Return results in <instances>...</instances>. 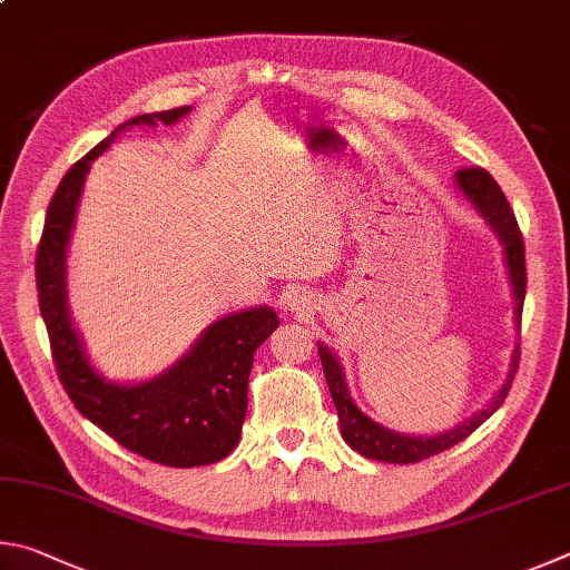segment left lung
<instances>
[{"label": "left lung", "mask_w": 570, "mask_h": 570, "mask_svg": "<svg viewBox=\"0 0 570 570\" xmlns=\"http://www.w3.org/2000/svg\"><path fill=\"white\" fill-rule=\"evenodd\" d=\"M458 185H461L468 199H471V203L481 209V213L488 217V223L498 229V235H501V239H503L505 263H508V269H511L513 293H515V315H518V323H521L528 277H525L523 233H521V227H518L513 207L505 199L503 189L498 187V183L491 177V173H485L483 167L458 169ZM317 353H321L325 381H327V387H331L337 417H341V431H343L345 443L361 455L373 458V461H383V463H421V461H425V458H433L438 453L448 451V448H453L461 441H465V438L471 435L478 425H483L488 417H491L498 407L503 405V401L508 397V391H511V385H513V377L518 373V361H521V351H515L511 377H508L505 385L498 391L493 403L488 405L485 411L478 413L471 423H463L461 428H455V431L435 435V438H407V435H397L393 431H385V428L373 423L371 417L361 413V407L353 403L351 393H347L341 363L335 361V355L327 351L325 345H317Z\"/></svg>", "instance_id": "left-lung-1"}]
</instances>
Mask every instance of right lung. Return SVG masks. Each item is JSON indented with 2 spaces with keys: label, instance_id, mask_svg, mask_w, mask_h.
<instances>
[{
  "label": "right lung",
  "instance_id": "1",
  "mask_svg": "<svg viewBox=\"0 0 570 570\" xmlns=\"http://www.w3.org/2000/svg\"><path fill=\"white\" fill-rule=\"evenodd\" d=\"M189 107L139 115L119 125L92 153L69 167L49 199L37 245V297L47 325L59 383L87 421L147 461L169 468H195L223 461L243 433L247 381L253 357L279 325L269 307H253L213 323L175 367L142 385H115L95 373L69 323L65 297V247L75 223L89 163L127 127L177 122Z\"/></svg>",
  "mask_w": 570,
  "mask_h": 570
}]
</instances>
